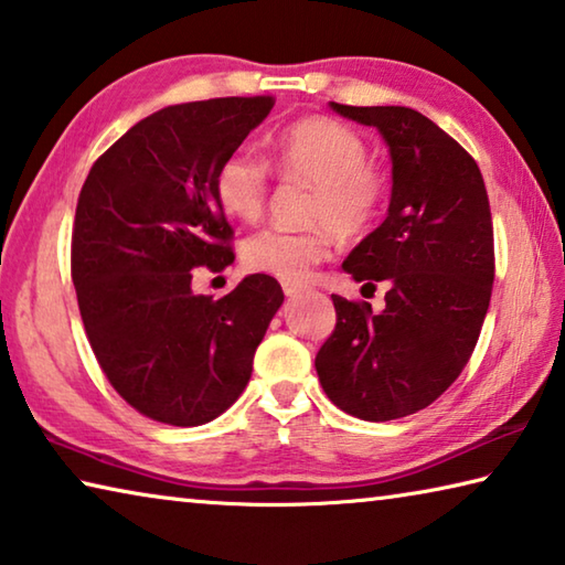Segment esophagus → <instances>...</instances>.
<instances>
[{
  "label": "esophagus",
  "mask_w": 565,
  "mask_h": 565,
  "mask_svg": "<svg viewBox=\"0 0 565 565\" xmlns=\"http://www.w3.org/2000/svg\"><path fill=\"white\" fill-rule=\"evenodd\" d=\"M281 289H284V294L286 296H299V294H303L306 291V286H301V284H296V281H281Z\"/></svg>",
  "instance_id": "1"
}]
</instances>
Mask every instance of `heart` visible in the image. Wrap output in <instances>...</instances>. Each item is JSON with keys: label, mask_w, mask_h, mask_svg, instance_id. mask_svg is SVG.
I'll return each mask as SVG.
<instances>
[{"label": "heart", "mask_w": 565, "mask_h": 565, "mask_svg": "<svg viewBox=\"0 0 565 565\" xmlns=\"http://www.w3.org/2000/svg\"><path fill=\"white\" fill-rule=\"evenodd\" d=\"M271 159L281 177L317 186L309 222L321 226L311 232L262 228L244 242V264L252 271L299 284L331 254V228L343 238H359L376 224L386 179L369 164L361 134L329 117L296 121L276 134ZM266 191L269 171L252 151L236 149L216 167L214 194L228 216L254 222L264 212Z\"/></svg>", "instance_id": "1"}]
</instances>
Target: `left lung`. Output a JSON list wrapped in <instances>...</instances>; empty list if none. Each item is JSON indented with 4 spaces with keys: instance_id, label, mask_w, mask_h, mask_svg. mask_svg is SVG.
I'll use <instances>...</instances> for the list:
<instances>
[{
    "instance_id": "8db88e82",
    "label": "left lung",
    "mask_w": 565,
    "mask_h": 565,
    "mask_svg": "<svg viewBox=\"0 0 565 565\" xmlns=\"http://www.w3.org/2000/svg\"><path fill=\"white\" fill-rule=\"evenodd\" d=\"M331 109L379 129L388 147V214L341 264L388 291L381 311L331 296L337 329L317 374L341 411L394 420L434 404L471 359L493 286L489 194L471 154L416 109Z\"/></svg>"
}]
</instances>
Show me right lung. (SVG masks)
Instances as JSON below:
<instances>
[{
    "instance_id": "add662e5",
    "label": "right lung",
    "mask_w": 565,
    "mask_h": 565,
    "mask_svg": "<svg viewBox=\"0 0 565 565\" xmlns=\"http://www.w3.org/2000/svg\"><path fill=\"white\" fill-rule=\"evenodd\" d=\"M271 107V97H226L159 109L114 141L82 186L72 281L84 329L117 394L161 424L222 416L284 303L266 274L222 299L191 289L196 266L234 262L214 174Z\"/></svg>"
}]
</instances>
